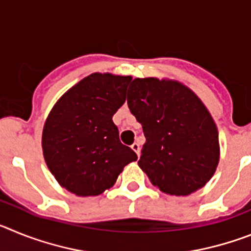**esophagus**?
<instances>
[{"label":"esophagus","instance_id":"1","mask_svg":"<svg viewBox=\"0 0 251 251\" xmlns=\"http://www.w3.org/2000/svg\"><path fill=\"white\" fill-rule=\"evenodd\" d=\"M130 148H132V150L137 153V156H139V150H141V147H139L138 142H134V143L130 146Z\"/></svg>","mask_w":251,"mask_h":251}]
</instances>
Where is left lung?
Returning a JSON list of instances; mask_svg holds the SVG:
<instances>
[{"instance_id":"8db88e82","label":"left lung","mask_w":251,"mask_h":251,"mask_svg":"<svg viewBox=\"0 0 251 251\" xmlns=\"http://www.w3.org/2000/svg\"><path fill=\"white\" fill-rule=\"evenodd\" d=\"M127 101L143 128L138 165L152 185L176 196L203 187L216 171L220 146L216 124L200 98L178 81L137 77Z\"/></svg>"}]
</instances>
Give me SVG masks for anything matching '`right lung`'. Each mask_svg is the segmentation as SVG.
Instances as JSON below:
<instances>
[{
	"label": "right lung",
	"mask_w": 251,
	"mask_h": 251,
	"mask_svg": "<svg viewBox=\"0 0 251 251\" xmlns=\"http://www.w3.org/2000/svg\"><path fill=\"white\" fill-rule=\"evenodd\" d=\"M132 76L94 73L56 101L43 130L46 165L60 186L77 196L112 187L137 154L119 141L113 115L126 101Z\"/></svg>",
	"instance_id": "right-lung-1"
}]
</instances>
